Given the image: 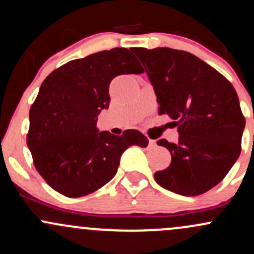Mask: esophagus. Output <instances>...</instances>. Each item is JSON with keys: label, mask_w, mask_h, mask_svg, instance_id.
I'll return each mask as SVG.
<instances>
[{"label": "esophagus", "mask_w": 254, "mask_h": 254, "mask_svg": "<svg viewBox=\"0 0 254 254\" xmlns=\"http://www.w3.org/2000/svg\"><path fill=\"white\" fill-rule=\"evenodd\" d=\"M156 145V141H154V139H149V147H155Z\"/></svg>", "instance_id": "esophagus-1"}]
</instances>
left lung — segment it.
I'll list each match as a JSON object with an SVG mask.
<instances>
[{"label":"left lung","mask_w":254,"mask_h":254,"mask_svg":"<svg viewBox=\"0 0 254 254\" xmlns=\"http://www.w3.org/2000/svg\"><path fill=\"white\" fill-rule=\"evenodd\" d=\"M149 77L159 115L178 127L179 141L159 139L171 165L154 174L166 190L198 196L227 176L241 151L245 117L237 92L216 69L190 52L170 48L132 49Z\"/></svg>","instance_id":"left-lung-1"}]
</instances>
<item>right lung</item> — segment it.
Segmentation results:
<instances>
[{
    "mask_svg": "<svg viewBox=\"0 0 254 254\" xmlns=\"http://www.w3.org/2000/svg\"><path fill=\"white\" fill-rule=\"evenodd\" d=\"M142 72L127 49L116 48L70 61L44 80L30 110L27 145L54 190L71 198L92 193L116 176L127 148L147 147L137 130L116 136L97 127L98 115L109 109L111 81Z\"/></svg>",
    "mask_w": 254,
    "mask_h": 254,
    "instance_id": "1",
    "label": "right lung"
}]
</instances>
